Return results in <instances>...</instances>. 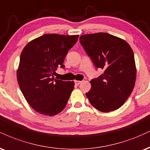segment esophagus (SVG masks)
Returning a JSON list of instances; mask_svg holds the SVG:
<instances>
[{
	"label": "esophagus",
	"instance_id": "34e87169",
	"mask_svg": "<svg viewBox=\"0 0 150 150\" xmlns=\"http://www.w3.org/2000/svg\"><path fill=\"white\" fill-rule=\"evenodd\" d=\"M82 82V81H79V80H75V84H77V85H79V84H80Z\"/></svg>",
	"mask_w": 150,
	"mask_h": 150
}]
</instances>
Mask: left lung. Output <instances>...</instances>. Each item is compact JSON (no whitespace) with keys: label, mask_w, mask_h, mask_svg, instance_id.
<instances>
[{"label":"left lung","mask_w":150,"mask_h":150,"mask_svg":"<svg viewBox=\"0 0 150 150\" xmlns=\"http://www.w3.org/2000/svg\"><path fill=\"white\" fill-rule=\"evenodd\" d=\"M80 42L97 68L103 73L90 82L86 96L95 108L103 112L124 105L134 88L136 67L133 52L125 40L106 33L82 35Z\"/></svg>","instance_id":"1"}]
</instances>
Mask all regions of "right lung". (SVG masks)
I'll list each match as a JSON object with an SVG mask.
<instances>
[{
	"instance_id": "add662e5",
	"label": "right lung",
	"mask_w": 150,
	"mask_h": 150,
	"mask_svg": "<svg viewBox=\"0 0 150 150\" xmlns=\"http://www.w3.org/2000/svg\"><path fill=\"white\" fill-rule=\"evenodd\" d=\"M79 35L45 34L33 40L21 54L17 78L28 103L43 115L54 116L61 112L67 104L75 83L54 78Z\"/></svg>"
}]
</instances>
